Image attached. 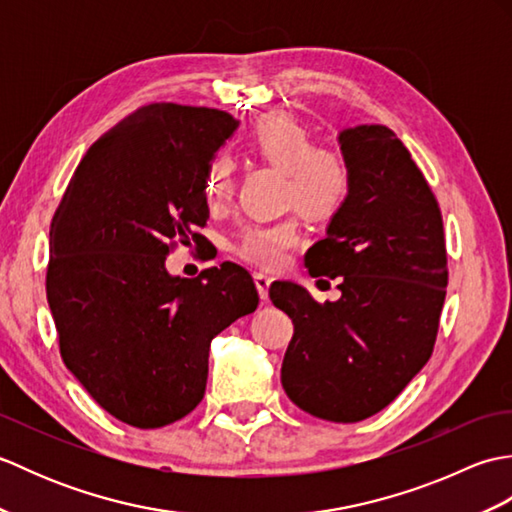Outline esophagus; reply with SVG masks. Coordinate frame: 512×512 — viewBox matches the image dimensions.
<instances>
[{
  "label": "esophagus",
  "mask_w": 512,
  "mask_h": 512,
  "mask_svg": "<svg viewBox=\"0 0 512 512\" xmlns=\"http://www.w3.org/2000/svg\"><path fill=\"white\" fill-rule=\"evenodd\" d=\"M253 279H255V286H257V292H259V299H262V303H266V301H268L270 281H273V279H270V277L264 275V273H255Z\"/></svg>",
  "instance_id": "34e87169"
}]
</instances>
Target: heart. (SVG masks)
Segmentation results:
<instances>
[{
	"label": "heart",
	"instance_id": "b5f03b06",
	"mask_svg": "<svg viewBox=\"0 0 512 512\" xmlns=\"http://www.w3.org/2000/svg\"><path fill=\"white\" fill-rule=\"evenodd\" d=\"M250 154L284 173V200L312 220H330L350 195L352 171L345 156L330 145H312V136L288 114H268L246 134ZM202 193L215 209L231 198V162L224 156L209 160L202 173ZM297 242V224L281 220L275 224L248 226L237 237L235 255L248 264L277 268Z\"/></svg>",
	"mask_w": 512,
	"mask_h": 512
}]
</instances>
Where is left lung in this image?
Listing matches in <instances>:
<instances>
[{
	"mask_svg": "<svg viewBox=\"0 0 512 512\" xmlns=\"http://www.w3.org/2000/svg\"><path fill=\"white\" fill-rule=\"evenodd\" d=\"M350 195L306 253L312 277L341 299L275 281L268 295L295 325L281 385L303 411L358 422L385 409L429 361L447 297V246L436 195L385 125L339 134Z\"/></svg>",
	"mask_w": 512,
	"mask_h": 512,
	"instance_id": "obj_1",
	"label": "left lung"
}]
</instances>
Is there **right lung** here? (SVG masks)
Masks as SVG:
<instances>
[{
	"instance_id": "right-lung-1",
	"label": "right lung",
	"mask_w": 512,
	"mask_h": 512,
	"mask_svg": "<svg viewBox=\"0 0 512 512\" xmlns=\"http://www.w3.org/2000/svg\"><path fill=\"white\" fill-rule=\"evenodd\" d=\"M235 127L211 107H138L88 149L52 217L46 295L63 363L138 429L200 405L211 341L259 303L237 264L195 279L165 268L176 242L200 239L202 173Z\"/></svg>"
}]
</instances>
